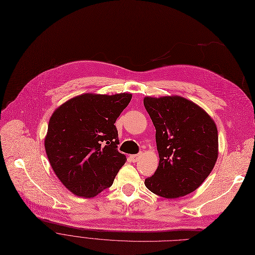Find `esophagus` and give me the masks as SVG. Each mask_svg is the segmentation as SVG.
Here are the masks:
<instances>
[{
    "mask_svg": "<svg viewBox=\"0 0 255 255\" xmlns=\"http://www.w3.org/2000/svg\"><path fill=\"white\" fill-rule=\"evenodd\" d=\"M141 153H138V154H131V155H129V157H130V160H131V162H134V163H136L137 161H139V159L141 157Z\"/></svg>",
    "mask_w": 255,
    "mask_h": 255,
    "instance_id": "obj_1",
    "label": "esophagus"
}]
</instances>
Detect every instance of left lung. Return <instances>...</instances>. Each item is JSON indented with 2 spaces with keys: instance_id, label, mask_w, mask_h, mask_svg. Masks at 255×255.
<instances>
[{
  "instance_id": "obj_1",
  "label": "left lung",
  "mask_w": 255,
  "mask_h": 255,
  "mask_svg": "<svg viewBox=\"0 0 255 255\" xmlns=\"http://www.w3.org/2000/svg\"><path fill=\"white\" fill-rule=\"evenodd\" d=\"M144 107L155 128L160 163L145 186L164 198L195 191L207 178L218 157V130L200 107L180 96L145 98Z\"/></svg>"
}]
</instances>
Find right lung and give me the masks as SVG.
I'll use <instances>...</instances> for the list:
<instances>
[{"instance_id":"add662e5","label":"right lung","mask_w":255,"mask_h":255,"mask_svg":"<svg viewBox=\"0 0 255 255\" xmlns=\"http://www.w3.org/2000/svg\"><path fill=\"white\" fill-rule=\"evenodd\" d=\"M131 94H82L60 106L48 123L44 147L54 172L74 194L94 197L110 188L127 161L117 150L115 121Z\"/></svg>"}]
</instances>
